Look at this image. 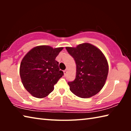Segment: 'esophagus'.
<instances>
[{
  "mask_svg": "<svg viewBox=\"0 0 131 131\" xmlns=\"http://www.w3.org/2000/svg\"><path fill=\"white\" fill-rule=\"evenodd\" d=\"M63 73H64V74H65V76H66V73H67V70H65L63 71Z\"/></svg>",
  "mask_w": 131,
  "mask_h": 131,
  "instance_id": "esophagus-1",
  "label": "esophagus"
}]
</instances>
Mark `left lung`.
Listing matches in <instances>:
<instances>
[{
  "mask_svg": "<svg viewBox=\"0 0 131 131\" xmlns=\"http://www.w3.org/2000/svg\"><path fill=\"white\" fill-rule=\"evenodd\" d=\"M76 64V78L68 82L71 92L82 98L94 96L102 89L107 79L108 65L102 52L91 44L66 47Z\"/></svg>",
  "mask_w": 131,
  "mask_h": 131,
  "instance_id": "obj_1",
  "label": "left lung"
}]
</instances>
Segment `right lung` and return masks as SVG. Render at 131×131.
Listing matches in <instances>:
<instances>
[{
    "instance_id": "1",
    "label": "right lung",
    "mask_w": 131,
    "mask_h": 131,
    "mask_svg": "<svg viewBox=\"0 0 131 131\" xmlns=\"http://www.w3.org/2000/svg\"><path fill=\"white\" fill-rule=\"evenodd\" d=\"M63 47L48 46L33 48L23 58L19 68L22 83L34 97L43 98L54 89V85L63 75L55 60Z\"/></svg>"
}]
</instances>
